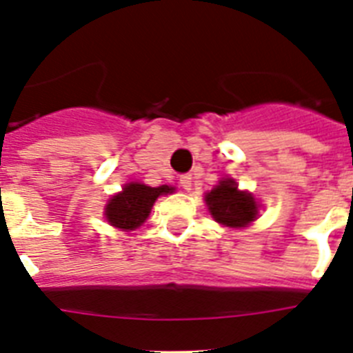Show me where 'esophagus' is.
Segmentation results:
<instances>
[{"instance_id":"obj_1","label":"esophagus","mask_w":353,"mask_h":353,"mask_svg":"<svg viewBox=\"0 0 353 353\" xmlns=\"http://www.w3.org/2000/svg\"><path fill=\"white\" fill-rule=\"evenodd\" d=\"M180 185H182L183 191H191V185H192L191 174H182V176H180Z\"/></svg>"}]
</instances>
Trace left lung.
<instances>
[{
  "label": "left lung",
  "instance_id": "8db88e82",
  "mask_svg": "<svg viewBox=\"0 0 353 353\" xmlns=\"http://www.w3.org/2000/svg\"><path fill=\"white\" fill-rule=\"evenodd\" d=\"M205 201H207L212 217L217 223L226 224L230 228L248 226L258 215L254 198L249 192L239 191L232 180L219 182V185H215L205 196Z\"/></svg>",
  "mask_w": 353,
  "mask_h": 353
}]
</instances>
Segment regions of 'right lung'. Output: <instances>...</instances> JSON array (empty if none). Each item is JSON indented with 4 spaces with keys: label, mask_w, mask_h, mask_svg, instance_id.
I'll return each mask as SVG.
<instances>
[{
    "label": "right lung",
    "mask_w": 353,
    "mask_h": 353,
    "mask_svg": "<svg viewBox=\"0 0 353 353\" xmlns=\"http://www.w3.org/2000/svg\"><path fill=\"white\" fill-rule=\"evenodd\" d=\"M173 187H148L145 183H129L123 191L109 199L105 207V217L113 226L121 230H134L141 226L150 215L152 205L161 194H168Z\"/></svg>",
    "instance_id": "1"
}]
</instances>
